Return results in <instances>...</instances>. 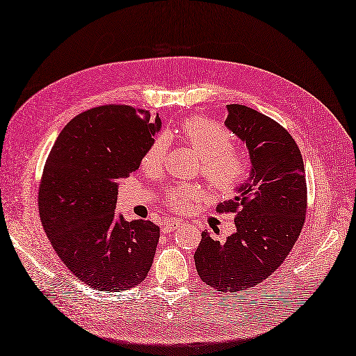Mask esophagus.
<instances>
[{"mask_svg": "<svg viewBox=\"0 0 356 356\" xmlns=\"http://www.w3.org/2000/svg\"><path fill=\"white\" fill-rule=\"evenodd\" d=\"M185 222L181 221V220H177V218H175V220H168L167 222H165V225H163V229H162V232L163 233H171V232H175V230H177L180 225H184Z\"/></svg>", "mask_w": 356, "mask_h": 356, "instance_id": "obj_1", "label": "esophagus"}]
</instances>
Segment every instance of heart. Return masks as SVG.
Here are the masks:
<instances>
[{"mask_svg":"<svg viewBox=\"0 0 356 356\" xmlns=\"http://www.w3.org/2000/svg\"><path fill=\"white\" fill-rule=\"evenodd\" d=\"M180 135L202 156V170L209 185L220 193H229L245 179L248 172V158L233 149V136L225 126L211 118L195 115L188 118L180 127ZM167 135L154 136L143 156V167L156 170L162 165L168 150ZM202 191L194 185L171 186L167 189L168 204L176 211H186Z\"/></svg>","mask_w":356,"mask_h":356,"instance_id":"1","label":"heart"}]
</instances>
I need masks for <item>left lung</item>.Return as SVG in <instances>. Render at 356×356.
<instances>
[{
  "mask_svg": "<svg viewBox=\"0 0 356 356\" xmlns=\"http://www.w3.org/2000/svg\"><path fill=\"white\" fill-rule=\"evenodd\" d=\"M225 126L247 144L250 177L216 211L236 213L225 242L203 232L194 254L200 278L215 291H239L275 272L296 243L307 213L302 154L270 117L245 105H227Z\"/></svg>",
  "mask_w": 356,
  "mask_h": 356,
  "instance_id": "8db88e82",
  "label": "left lung"
}]
</instances>
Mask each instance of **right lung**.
I'll use <instances>...</instances> for the list:
<instances>
[{"label":"right lung","mask_w":356,"mask_h":356,"mask_svg":"<svg viewBox=\"0 0 356 356\" xmlns=\"http://www.w3.org/2000/svg\"><path fill=\"white\" fill-rule=\"evenodd\" d=\"M159 115L129 105L78 114L52 145L39 186L43 230L61 261L87 286L123 291L147 277L159 242L150 221L115 213L118 179L140 168Z\"/></svg>","instance_id":"obj_1"}]
</instances>
